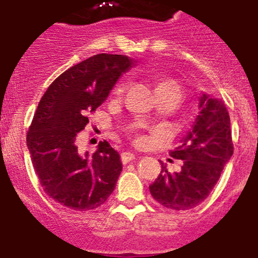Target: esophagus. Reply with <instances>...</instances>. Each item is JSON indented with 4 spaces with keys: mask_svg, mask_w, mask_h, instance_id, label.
<instances>
[{
    "mask_svg": "<svg viewBox=\"0 0 258 258\" xmlns=\"http://www.w3.org/2000/svg\"><path fill=\"white\" fill-rule=\"evenodd\" d=\"M136 159V155L134 153H130V152H124L122 153V162L123 163H128V162H132Z\"/></svg>",
    "mask_w": 258,
    "mask_h": 258,
    "instance_id": "34e87169",
    "label": "esophagus"
}]
</instances>
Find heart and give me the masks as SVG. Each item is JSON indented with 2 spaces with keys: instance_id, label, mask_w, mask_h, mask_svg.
I'll return each instance as SVG.
<instances>
[{
  "instance_id": "b5f03b06",
  "label": "heart",
  "mask_w": 258,
  "mask_h": 258,
  "mask_svg": "<svg viewBox=\"0 0 258 258\" xmlns=\"http://www.w3.org/2000/svg\"><path fill=\"white\" fill-rule=\"evenodd\" d=\"M124 87H126V83L124 82L118 83L117 87H115V90H114V92L115 94H120V92H123ZM163 90H175V91L180 92L181 94V90H180V87H178L177 83L173 82V81H171V80H163V81H161V82H158L157 91H163Z\"/></svg>"
}]
</instances>
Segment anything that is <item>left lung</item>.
Instances as JSON below:
<instances>
[{
  "label": "left lung",
  "instance_id": "left-lung-1",
  "mask_svg": "<svg viewBox=\"0 0 258 258\" xmlns=\"http://www.w3.org/2000/svg\"><path fill=\"white\" fill-rule=\"evenodd\" d=\"M199 113L180 146L169 152L184 161L180 172L169 173L162 163L161 175L149 186L153 198L163 207L186 211L211 194L225 164L234 152L230 117L221 99L202 92Z\"/></svg>",
  "mask_w": 258,
  "mask_h": 258
}]
</instances>
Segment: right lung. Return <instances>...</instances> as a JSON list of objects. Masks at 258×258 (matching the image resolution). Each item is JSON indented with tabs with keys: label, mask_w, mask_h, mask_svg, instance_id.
<instances>
[{
	"label": "right lung",
	"mask_w": 258,
	"mask_h": 258,
	"mask_svg": "<svg viewBox=\"0 0 258 258\" xmlns=\"http://www.w3.org/2000/svg\"><path fill=\"white\" fill-rule=\"evenodd\" d=\"M135 61L124 55L99 54L73 66L51 83L27 135L39 182L50 198L74 211L100 207L122 172L119 153L100 141L92 155L78 150L77 135L87 114L106 100Z\"/></svg>",
	"instance_id": "add662e5"
}]
</instances>
